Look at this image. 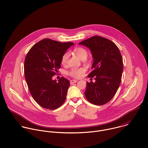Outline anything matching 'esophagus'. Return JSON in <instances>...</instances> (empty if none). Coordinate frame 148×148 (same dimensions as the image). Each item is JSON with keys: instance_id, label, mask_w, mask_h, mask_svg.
Listing matches in <instances>:
<instances>
[{"instance_id": "obj_1", "label": "esophagus", "mask_w": 148, "mask_h": 148, "mask_svg": "<svg viewBox=\"0 0 148 148\" xmlns=\"http://www.w3.org/2000/svg\"><path fill=\"white\" fill-rule=\"evenodd\" d=\"M77 82V80H71L70 81V83H71V84H73V83H76Z\"/></svg>"}]
</instances>
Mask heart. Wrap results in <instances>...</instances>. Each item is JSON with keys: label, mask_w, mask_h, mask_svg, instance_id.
<instances>
[{"label": "heart", "mask_w": 148, "mask_h": 148, "mask_svg": "<svg viewBox=\"0 0 148 148\" xmlns=\"http://www.w3.org/2000/svg\"><path fill=\"white\" fill-rule=\"evenodd\" d=\"M75 53L77 55V56L81 58L82 60L84 58H86L88 54V52L83 48L82 47H77L74 49ZM69 58V53L68 52L65 53L61 58V64L63 65H65L67 63L68 60ZM85 69L83 68H75L71 69L68 72V74L74 77V78H80L82 76L83 74L85 72Z\"/></svg>", "instance_id": "1"}]
</instances>
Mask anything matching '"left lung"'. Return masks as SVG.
I'll return each instance as SVG.
<instances>
[{"instance_id": "obj_1", "label": "left lung", "mask_w": 148, "mask_h": 148, "mask_svg": "<svg viewBox=\"0 0 148 148\" xmlns=\"http://www.w3.org/2000/svg\"><path fill=\"white\" fill-rule=\"evenodd\" d=\"M79 44L89 48L94 58L88 77L95 82H87L86 99L95 105H103L114 97L121 82L123 65L119 49L111 41L100 36H94Z\"/></svg>"}]
</instances>
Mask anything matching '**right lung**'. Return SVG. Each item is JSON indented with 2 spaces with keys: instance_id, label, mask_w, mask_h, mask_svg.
Instances as JSON below:
<instances>
[{
  "instance_id": "add662e5",
  "label": "right lung",
  "mask_w": 148,
  "mask_h": 148,
  "mask_svg": "<svg viewBox=\"0 0 148 148\" xmlns=\"http://www.w3.org/2000/svg\"><path fill=\"white\" fill-rule=\"evenodd\" d=\"M73 45L44 39L32 47L25 57L24 72L29 91L43 108L56 109L65 100L69 81L62 77L57 82L52 77L61 67L62 56Z\"/></svg>"
}]
</instances>
